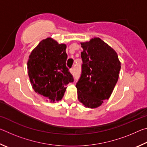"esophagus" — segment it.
Segmentation results:
<instances>
[{
    "instance_id": "34e87169",
    "label": "esophagus",
    "mask_w": 147,
    "mask_h": 147,
    "mask_svg": "<svg viewBox=\"0 0 147 147\" xmlns=\"http://www.w3.org/2000/svg\"><path fill=\"white\" fill-rule=\"evenodd\" d=\"M70 72H71V73L72 74H74V69H70Z\"/></svg>"
}]
</instances>
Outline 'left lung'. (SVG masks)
Masks as SVG:
<instances>
[{"label":"left lung","mask_w":147,"mask_h":147,"mask_svg":"<svg viewBox=\"0 0 147 147\" xmlns=\"http://www.w3.org/2000/svg\"><path fill=\"white\" fill-rule=\"evenodd\" d=\"M82 70L76 88L80 102L96 108L110 97L118 81L121 62L115 50L99 38L80 43Z\"/></svg>","instance_id":"8db88e82"}]
</instances>
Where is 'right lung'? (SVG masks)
Wrapping results in <instances>:
<instances>
[{
	"instance_id": "1",
	"label": "right lung",
	"mask_w": 147,
	"mask_h": 147,
	"mask_svg": "<svg viewBox=\"0 0 147 147\" xmlns=\"http://www.w3.org/2000/svg\"><path fill=\"white\" fill-rule=\"evenodd\" d=\"M66 48L65 44L47 38L33 49L27 63L32 88L53 102L61 100L67 85L74 81L66 67Z\"/></svg>"
}]
</instances>
